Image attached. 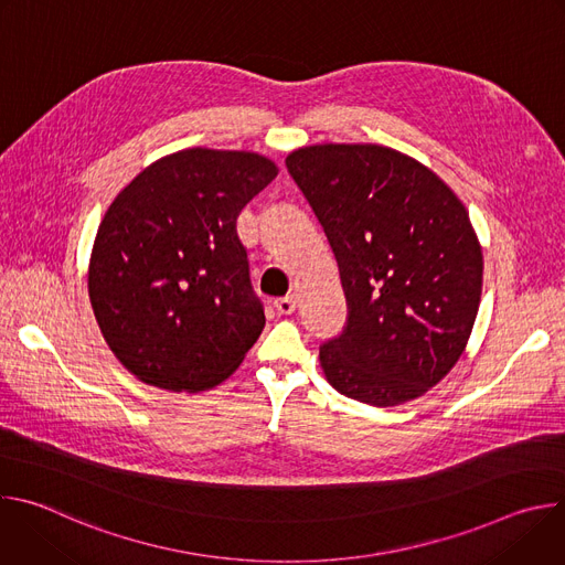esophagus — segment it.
<instances>
[{
  "mask_svg": "<svg viewBox=\"0 0 565 565\" xmlns=\"http://www.w3.org/2000/svg\"><path fill=\"white\" fill-rule=\"evenodd\" d=\"M295 306H297V299H295L292 295H290V297H281V299L275 301V308H277L279 315H290V312H295Z\"/></svg>",
  "mask_w": 565,
  "mask_h": 565,
  "instance_id": "esophagus-1",
  "label": "esophagus"
}]
</instances>
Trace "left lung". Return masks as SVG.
<instances>
[{"label":"left lung","instance_id":"left-lung-1","mask_svg":"<svg viewBox=\"0 0 565 565\" xmlns=\"http://www.w3.org/2000/svg\"><path fill=\"white\" fill-rule=\"evenodd\" d=\"M286 168L338 259L349 317L319 347L347 397L395 407L462 355L482 288V253L460 199L418 160L382 145H312Z\"/></svg>","mask_w":565,"mask_h":565}]
</instances>
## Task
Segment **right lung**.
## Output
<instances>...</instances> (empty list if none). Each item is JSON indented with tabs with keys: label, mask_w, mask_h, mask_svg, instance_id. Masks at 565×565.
I'll use <instances>...</instances> for the list:
<instances>
[{
	"label": "right lung",
	"mask_w": 565,
	"mask_h": 565,
	"mask_svg": "<svg viewBox=\"0 0 565 565\" xmlns=\"http://www.w3.org/2000/svg\"><path fill=\"white\" fill-rule=\"evenodd\" d=\"M277 172L253 151L192 147L156 160L105 212L89 299L105 342L145 384L216 386L262 335L236 216Z\"/></svg>",
	"instance_id": "add662e5"
}]
</instances>
